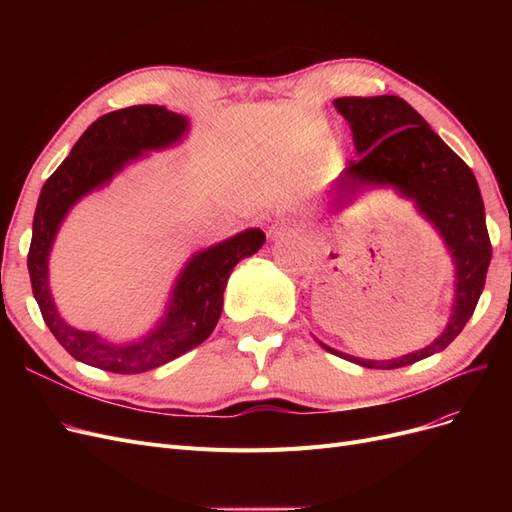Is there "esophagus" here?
Instances as JSON below:
<instances>
[{
	"label": "esophagus",
	"mask_w": 512,
	"mask_h": 512,
	"mask_svg": "<svg viewBox=\"0 0 512 512\" xmlns=\"http://www.w3.org/2000/svg\"><path fill=\"white\" fill-rule=\"evenodd\" d=\"M269 235H271L273 239H277V237H284V235H288V228H286V226H282V224H273V226H271V230H269Z\"/></svg>",
	"instance_id": "34e87169"
}]
</instances>
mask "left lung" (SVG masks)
Instances as JSON below:
<instances>
[{"instance_id":"left-lung-1","label":"left lung","mask_w":512,"mask_h":512,"mask_svg":"<svg viewBox=\"0 0 512 512\" xmlns=\"http://www.w3.org/2000/svg\"><path fill=\"white\" fill-rule=\"evenodd\" d=\"M339 115L350 123L359 160H350L335 183L333 207H344L369 185H393L412 198L438 228L455 262V303L442 335L427 348L391 361H365L329 352L369 369H397L444 350L472 318L491 262L485 205L470 166L397 96L337 98Z\"/></svg>"}]
</instances>
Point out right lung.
Listing matches in <instances>:
<instances>
[{"label":"right lung","mask_w":512,"mask_h":512,"mask_svg":"<svg viewBox=\"0 0 512 512\" xmlns=\"http://www.w3.org/2000/svg\"><path fill=\"white\" fill-rule=\"evenodd\" d=\"M188 119L158 104H141L98 117L72 147L70 156L46 179L34 213L27 269L46 327L76 361L113 374H143L203 344L222 316L224 288L239 260L256 254L265 232L247 228L194 254L170 292L166 314L143 339L108 344L96 333L74 329L59 316L49 288V254L57 230L74 203L102 188L145 151L181 141Z\"/></svg>","instance_id":"obj_1"}]
</instances>
